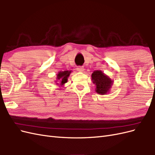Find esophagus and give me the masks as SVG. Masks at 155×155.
<instances>
[{
    "label": "esophagus",
    "mask_w": 155,
    "mask_h": 155,
    "mask_svg": "<svg viewBox=\"0 0 155 155\" xmlns=\"http://www.w3.org/2000/svg\"><path fill=\"white\" fill-rule=\"evenodd\" d=\"M77 70L78 71H79V72H83L84 70H85V68H84V67H81V66H79V67H78V68H77Z\"/></svg>",
    "instance_id": "obj_1"
}]
</instances>
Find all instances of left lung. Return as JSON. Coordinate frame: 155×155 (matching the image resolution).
Listing matches in <instances>:
<instances>
[{
    "instance_id": "obj_1",
    "label": "left lung",
    "mask_w": 155,
    "mask_h": 155,
    "mask_svg": "<svg viewBox=\"0 0 155 155\" xmlns=\"http://www.w3.org/2000/svg\"><path fill=\"white\" fill-rule=\"evenodd\" d=\"M92 83L96 85L95 91L101 95L109 92L113 84V80L103 72L101 70H95L92 74Z\"/></svg>"
}]
</instances>
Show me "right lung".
I'll use <instances>...</instances> for the list:
<instances>
[{"mask_svg":"<svg viewBox=\"0 0 155 155\" xmlns=\"http://www.w3.org/2000/svg\"><path fill=\"white\" fill-rule=\"evenodd\" d=\"M72 70H64V71H60L57 74L56 80L55 81L56 85H59V87H63L68 81V78L70 76Z\"/></svg>","mask_w":155,"mask_h":155,"instance_id":"obj_1","label":"right lung"}]
</instances>
